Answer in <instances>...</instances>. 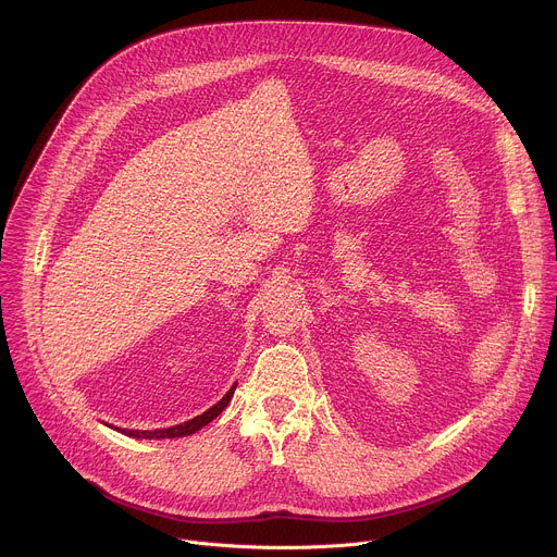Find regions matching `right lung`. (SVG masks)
Returning a JSON list of instances; mask_svg holds the SVG:
<instances>
[{
    "label": "right lung",
    "instance_id": "obj_1",
    "mask_svg": "<svg viewBox=\"0 0 557 557\" xmlns=\"http://www.w3.org/2000/svg\"><path fill=\"white\" fill-rule=\"evenodd\" d=\"M233 392H235V383L231 385V389L222 396V399L215 404V406H211L207 412H202L200 417H196V419H189V421H185V423H181V425H172V428H163V430H119V428H114V430H119V432H123L125 436H132V438H178V436H189V434H194V432H198L200 428H205L207 423H211L226 406H228V401H231V396H233Z\"/></svg>",
    "mask_w": 557,
    "mask_h": 557
}]
</instances>
